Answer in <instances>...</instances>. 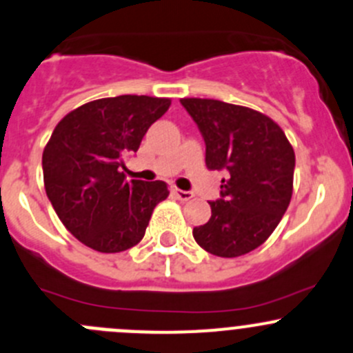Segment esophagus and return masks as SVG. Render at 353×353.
<instances>
[{
	"instance_id": "34e87169",
	"label": "esophagus",
	"mask_w": 353,
	"mask_h": 353,
	"mask_svg": "<svg viewBox=\"0 0 353 353\" xmlns=\"http://www.w3.org/2000/svg\"><path fill=\"white\" fill-rule=\"evenodd\" d=\"M172 193L176 194L181 201H188L193 198V193H191V191H183V190H177V188H172Z\"/></svg>"
}]
</instances>
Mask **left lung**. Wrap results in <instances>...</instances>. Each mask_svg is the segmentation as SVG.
<instances>
[{
    "label": "left lung",
    "instance_id": "1",
    "mask_svg": "<svg viewBox=\"0 0 353 353\" xmlns=\"http://www.w3.org/2000/svg\"><path fill=\"white\" fill-rule=\"evenodd\" d=\"M205 139V163L228 170L212 217L193 229L208 253L239 256L262 245L278 228L293 193L295 152L283 129L248 107L205 98H183Z\"/></svg>",
    "mask_w": 353,
    "mask_h": 353
}]
</instances>
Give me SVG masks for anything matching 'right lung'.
Masks as SVG:
<instances>
[{"label": "right lung", "mask_w": 353, "mask_h": 353, "mask_svg": "<svg viewBox=\"0 0 353 353\" xmlns=\"http://www.w3.org/2000/svg\"><path fill=\"white\" fill-rule=\"evenodd\" d=\"M169 98L122 94L90 101L65 115L43 152L44 190L61 224L85 246L117 253L143 239L163 181L125 179L124 157L138 152Z\"/></svg>", "instance_id": "obj_1"}]
</instances>
